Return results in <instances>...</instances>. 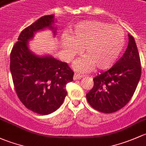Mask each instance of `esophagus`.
<instances>
[{
    "mask_svg": "<svg viewBox=\"0 0 146 146\" xmlns=\"http://www.w3.org/2000/svg\"><path fill=\"white\" fill-rule=\"evenodd\" d=\"M83 77V76L81 74H79L78 73H74V80H77V79H80L81 78Z\"/></svg>",
    "mask_w": 146,
    "mask_h": 146,
    "instance_id": "obj_1",
    "label": "esophagus"
}]
</instances>
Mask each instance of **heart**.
Instances as JSON below:
<instances>
[{
	"label": "heart",
	"mask_w": 146,
	"mask_h": 146,
	"mask_svg": "<svg viewBox=\"0 0 146 146\" xmlns=\"http://www.w3.org/2000/svg\"><path fill=\"white\" fill-rule=\"evenodd\" d=\"M125 33L117 25L98 20L83 21L70 29V38L63 37V50L68 58L79 54L84 48L86 55L74 63L76 71L87 72L94 67L107 70L112 67L125 45Z\"/></svg>",
	"instance_id": "heart-1"
}]
</instances>
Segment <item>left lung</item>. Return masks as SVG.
I'll return each mask as SVG.
<instances>
[{
    "mask_svg": "<svg viewBox=\"0 0 146 146\" xmlns=\"http://www.w3.org/2000/svg\"><path fill=\"white\" fill-rule=\"evenodd\" d=\"M123 56L113 67L94 79V85L86 94L92 108L103 113H112L124 107L134 94L140 80L141 66L134 38L130 34Z\"/></svg>",
    "mask_w": 146,
    "mask_h": 146,
    "instance_id": "obj_1",
    "label": "left lung"
}]
</instances>
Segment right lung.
<instances>
[{"mask_svg": "<svg viewBox=\"0 0 146 146\" xmlns=\"http://www.w3.org/2000/svg\"><path fill=\"white\" fill-rule=\"evenodd\" d=\"M53 15H45L25 28L10 53V72L17 95L27 108L39 115L55 112L62 104L65 87L73 81L74 72L66 62L50 55L38 56L29 49L28 42L38 31L52 30Z\"/></svg>", "mask_w": 146, "mask_h": 146, "instance_id": "obj_1", "label": "right lung"}]
</instances>
